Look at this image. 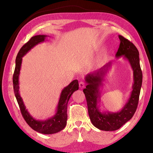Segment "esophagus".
<instances>
[{
	"instance_id": "esophagus-1",
	"label": "esophagus",
	"mask_w": 153,
	"mask_h": 153,
	"mask_svg": "<svg viewBox=\"0 0 153 153\" xmlns=\"http://www.w3.org/2000/svg\"><path fill=\"white\" fill-rule=\"evenodd\" d=\"M79 86L81 89H83L85 86V83L83 82H80L79 83Z\"/></svg>"
}]
</instances>
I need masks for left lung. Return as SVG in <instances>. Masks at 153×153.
I'll list each match as a JSON object with an SVG mask.
<instances>
[{
	"instance_id": "8db88e82",
	"label": "left lung",
	"mask_w": 153,
	"mask_h": 153,
	"mask_svg": "<svg viewBox=\"0 0 153 153\" xmlns=\"http://www.w3.org/2000/svg\"><path fill=\"white\" fill-rule=\"evenodd\" d=\"M118 37L120 44L116 58L122 57L128 60L134 72L132 91L123 108L115 112L107 110L101 111L99 108L100 87H102L105 76L111 68V62H108L94 72L87 74L85 77L87 85L83 89V93L86 97L90 120L94 126L103 131L117 130L132 118L137 109L142 85L143 75L137 48L122 35H118Z\"/></svg>"
}]
</instances>
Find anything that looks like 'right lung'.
<instances>
[{
    "instance_id": "right-lung-1",
    "label": "right lung",
    "mask_w": 153,
    "mask_h": 153,
    "mask_svg": "<svg viewBox=\"0 0 153 153\" xmlns=\"http://www.w3.org/2000/svg\"><path fill=\"white\" fill-rule=\"evenodd\" d=\"M47 37V35H35L32 37L30 40L20 48L16 58V67L13 76V86L15 97L20 108L22 114L27 124L33 130L41 134H53L62 130L66 126L68 102L74 92L79 89L78 81L77 79L74 80L62 90L55 114L45 120H37L30 114L27 109H26L19 91V76L20 74L22 58L35 45L44 42Z\"/></svg>"
}]
</instances>
